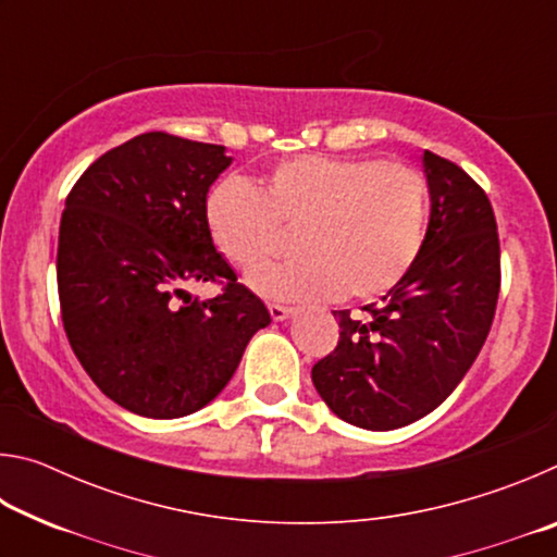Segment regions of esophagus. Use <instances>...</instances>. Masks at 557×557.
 I'll return each mask as SVG.
<instances>
[{
    "label": "esophagus",
    "instance_id": "34e87169",
    "mask_svg": "<svg viewBox=\"0 0 557 557\" xmlns=\"http://www.w3.org/2000/svg\"><path fill=\"white\" fill-rule=\"evenodd\" d=\"M270 317L275 319V322H285V319H289L292 314H295V309L292 307H282V305H270Z\"/></svg>",
    "mask_w": 557,
    "mask_h": 557
}]
</instances>
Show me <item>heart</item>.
Listing matches in <instances>:
<instances>
[{
    "mask_svg": "<svg viewBox=\"0 0 557 557\" xmlns=\"http://www.w3.org/2000/svg\"><path fill=\"white\" fill-rule=\"evenodd\" d=\"M206 225L245 272L278 249L280 227H297L302 258L252 272L280 299H373L400 285L428 235V184L398 162L299 154L260 184L225 178L206 199Z\"/></svg>",
    "mask_w": 557,
    "mask_h": 557,
    "instance_id": "heart-1",
    "label": "heart"
}]
</instances>
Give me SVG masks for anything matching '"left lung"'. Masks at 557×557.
<instances>
[{
    "mask_svg": "<svg viewBox=\"0 0 557 557\" xmlns=\"http://www.w3.org/2000/svg\"><path fill=\"white\" fill-rule=\"evenodd\" d=\"M430 223L400 285L356 319L338 309V346L312 369L336 418L363 430H398L449 398L494 322L502 265L496 219L474 178L422 152Z\"/></svg>",
    "mask_w": 557,
    "mask_h": 557,
    "instance_id": "8db88e82",
    "label": "left lung"
}]
</instances>
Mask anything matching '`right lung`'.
<instances>
[{"label":"right lung","instance_id":"obj_1","mask_svg":"<svg viewBox=\"0 0 557 557\" xmlns=\"http://www.w3.org/2000/svg\"><path fill=\"white\" fill-rule=\"evenodd\" d=\"M233 157L147 132L92 162L65 199L59 299L73 354L122 408L152 420L201 410L272 319L206 225V196ZM225 281L219 298L185 287Z\"/></svg>","mask_w":557,"mask_h":557}]
</instances>
